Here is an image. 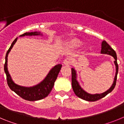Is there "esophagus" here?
Listing matches in <instances>:
<instances>
[{
	"label": "esophagus",
	"mask_w": 124,
	"mask_h": 124,
	"mask_svg": "<svg viewBox=\"0 0 124 124\" xmlns=\"http://www.w3.org/2000/svg\"><path fill=\"white\" fill-rule=\"evenodd\" d=\"M72 63V60L71 58H68L64 59V61H63V64L64 65H70V64H71Z\"/></svg>",
	"instance_id": "obj_1"
}]
</instances>
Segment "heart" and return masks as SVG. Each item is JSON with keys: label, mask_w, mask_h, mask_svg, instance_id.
<instances>
[{"label": "heart", "mask_w": 124, "mask_h": 124, "mask_svg": "<svg viewBox=\"0 0 124 124\" xmlns=\"http://www.w3.org/2000/svg\"><path fill=\"white\" fill-rule=\"evenodd\" d=\"M83 42L80 40L76 38H71L67 40L64 43V46L66 48L71 50L78 48L81 45Z\"/></svg>", "instance_id": "1"}]
</instances>
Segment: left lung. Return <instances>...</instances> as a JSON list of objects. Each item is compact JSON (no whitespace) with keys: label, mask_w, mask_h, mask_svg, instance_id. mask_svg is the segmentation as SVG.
Returning <instances> with one entry per match:
<instances>
[{"label":"left lung","mask_w":124,"mask_h":124,"mask_svg":"<svg viewBox=\"0 0 124 124\" xmlns=\"http://www.w3.org/2000/svg\"><path fill=\"white\" fill-rule=\"evenodd\" d=\"M101 54H109V55L112 56L114 58L115 61H114L115 66H116V74H115L114 79L112 86H110V88L107 90L106 91L100 94H90L86 92V91L84 90L81 87V85L79 84V83L78 82L77 79L78 76L76 70L74 68L71 69V74H72V87L74 93L78 97L81 98L82 99H84L87 101H96L99 99H102L103 97H104L106 95H107L109 93H110L113 90L114 88L116 86V81H117V76L118 73V64L117 62V55L116 53L113 49L112 48L110 45L106 42V41H102L101 43Z\"/></svg>","instance_id":"left-lung-1"}]
</instances>
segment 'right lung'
Returning <instances> with one entry per match:
<instances>
[{
  "mask_svg": "<svg viewBox=\"0 0 124 124\" xmlns=\"http://www.w3.org/2000/svg\"><path fill=\"white\" fill-rule=\"evenodd\" d=\"M43 35L41 32L38 31H33V32H27L22 34L20 37H25V36H37ZM17 38H15L13 41L10 47L7 51L5 55V63L4 64V71L6 74L7 81V84L9 86L11 90L15 92L17 94L22 97L23 99L25 100L29 101H36L41 100L44 99L45 97H47L52 90L53 86H54V82L56 79L60 71L62 64H56L50 70L49 73L46 75L45 79L41 81L40 83H38L37 85L30 87H25L18 85L16 83H14L12 80L11 76L10 75L9 72L8 71L7 68V60H8V55L11 49L12 48L15 43L17 40Z\"/></svg>",
  "mask_w": 124,
  "mask_h": 124,
  "instance_id": "add662e5",
  "label": "right lung"
}]
</instances>
